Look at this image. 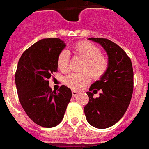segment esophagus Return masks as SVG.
<instances>
[{
    "label": "esophagus",
    "mask_w": 149,
    "mask_h": 149,
    "mask_svg": "<svg viewBox=\"0 0 149 149\" xmlns=\"http://www.w3.org/2000/svg\"><path fill=\"white\" fill-rule=\"evenodd\" d=\"M71 94H72V96H73V97H75L78 94H79V92H78V91H71Z\"/></svg>",
    "instance_id": "1"
}]
</instances>
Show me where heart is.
<instances>
[{
	"instance_id": "1",
	"label": "heart",
	"mask_w": 149,
	"mask_h": 149,
	"mask_svg": "<svg viewBox=\"0 0 149 149\" xmlns=\"http://www.w3.org/2000/svg\"><path fill=\"white\" fill-rule=\"evenodd\" d=\"M73 52L75 56L83 60L80 70L82 73H72L67 75L64 82L74 90H79L91 82V76L94 79H100L106 73L108 67V61L101 54L98 47L93 43L82 41L73 47ZM57 66L63 72L69 70V56L66 51L59 53L57 58Z\"/></svg>"
}]
</instances>
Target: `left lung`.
Wrapping results in <instances>:
<instances>
[{
    "instance_id": "left-lung-1",
    "label": "left lung",
    "mask_w": 149,
    "mask_h": 149,
    "mask_svg": "<svg viewBox=\"0 0 149 149\" xmlns=\"http://www.w3.org/2000/svg\"><path fill=\"white\" fill-rule=\"evenodd\" d=\"M99 43L108 55V67L98 81L94 82L86 92L89 102L84 107L86 120L97 129L111 127L126 112L133 91L132 62L125 52L113 42L103 38H89ZM102 91L100 97L93 94Z\"/></svg>"
}]
</instances>
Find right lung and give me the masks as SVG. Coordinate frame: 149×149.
I'll return each instance as SVG.
<instances>
[{
    "mask_svg": "<svg viewBox=\"0 0 149 149\" xmlns=\"http://www.w3.org/2000/svg\"><path fill=\"white\" fill-rule=\"evenodd\" d=\"M66 44L60 39H43L31 45L19 58L15 82L19 102L31 120L52 128L60 123L71 98V91L61 86L52 91L47 79L57 71V58Z\"/></svg>",
    "mask_w": 149,
    "mask_h": 149,
    "instance_id": "add662e5",
    "label": "right lung"
}]
</instances>
